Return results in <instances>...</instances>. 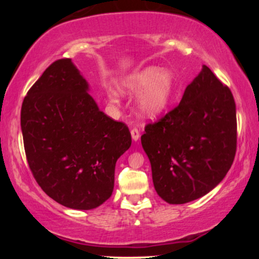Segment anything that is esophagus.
I'll use <instances>...</instances> for the list:
<instances>
[{
  "label": "esophagus",
  "mask_w": 259,
  "mask_h": 259,
  "mask_svg": "<svg viewBox=\"0 0 259 259\" xmlns=\"http://www.w3.org/2000/svg\"><path fill=\"white\" fill-rule=\"evenodd\" d=\"M131 136H132V139H133L134 141H138V140H139V138H140V132H139V130H138L137 127H134V128L131 130Z\"/></svg>",
  "instance_id": "esophagus-1"
}]
</instances>
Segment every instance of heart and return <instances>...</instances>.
<instances>
[{
	"instance_id": "1",
	"label": "heart",
	"mask_w": 259,
	"mask_h": 259,
	"mask_svg": "<svg viewBox=\"0 0 259 259\" xmlns=\"http://www.w3.org/2000/svg\"><path fill=\"white\" fill-rule=\"evenodd\" d=\"M122 90L131 94H139V109L145 116L154 118L164 113L175 94V77L167 69L147 67L130 75L122 82ZM112 100L115 94L111 95Z\"/></svg>"
}]
</instances>
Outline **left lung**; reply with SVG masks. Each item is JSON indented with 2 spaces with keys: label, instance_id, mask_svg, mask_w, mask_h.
<instances>
[{
  "label": "left lung",
  "instance_id": "left-lung-1",
  "mask_svg": "<svg viewBox=\"0 0 259 259\" xmlns=\"http://www.w3.org/2000/svg\"><path fill=\"white\" fill-rule=\"evenodd\" d=\"M141 145L154 189L166 203L205 196L224 179L236 155V104L230 88L204 65L180 104L146 125Z\"/></svg>",
  "mask_w": 259,
  "mask_h": 259
}]
</instances>
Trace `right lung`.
Returning <instances> with one entry per match:
<instances>
[{
  "instance_id": "add662e5",
  "label": "right lung",
  "mask_w": 259,
  "mask_h": 259,
  "mask_svg": "<svg viewBox=\"0 0 259 259\" xmlns=\"http://www.w3.org/2000/svg\"><path fill=\"white\" fill-rule=\"evenodd\" d=\"M70 59L53 62L21 108L24 151L35 180L63 206L92 210L114 189L116 160L128 150V127L99 109Z\"/></svg>"
}]
</instances>
